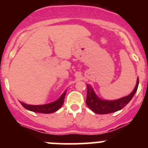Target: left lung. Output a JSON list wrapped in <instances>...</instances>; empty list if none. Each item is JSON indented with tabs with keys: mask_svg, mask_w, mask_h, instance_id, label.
Wrapping results in <instances>:
<instances>
[{
	"mask_svg": "<svg viewBox=\"0 0 148 148\" xmlns=\"http://www.w3.org/2000/svg\"><path fill=\"white\" fill-rule=\"evenodd\" d=\"M138 86V78H137L136 85L135 88L130 95L115 101H105L99 99L97 95H95L90 85H87V92L86 104L91 110L97 114H108V113L116 112L122 109L123 108H125V106L130 102V101L131 100L133 95H135Z\"/></svg>",
	"mask_w": 148,
	"mask_h": 148,
	"instance_id": "1",
	"label": "left lung"
}]
</instances>
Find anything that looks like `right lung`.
I'll use <instances>...</instances> for the list:
<instances>
[{"label":"right lung","instance_id":"1","mask_svg":"<svg viewBox=\"0 0 148 148\" xmlns=\"http://www.w3.org/2000/svg\"><path fill=\"white\" fill-rule=\"evenodd\" d=\"M65 95H66V92H64L61 95V97L54 102L44 104V105H30V104H24V103L21 102V101L20 102L23 108H26L28 110L40 113H52L58 110L62 106V104H64V101Z\"/></svg>","mask_w":148,"mask_h":148}]
</instances>
